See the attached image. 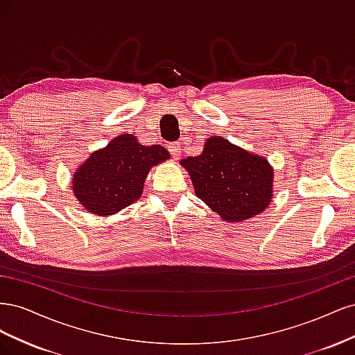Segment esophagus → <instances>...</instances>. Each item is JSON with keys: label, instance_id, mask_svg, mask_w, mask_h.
Segmentation results:
<instances>
[{"label": "esophagus", "instance_id": "34e87169", "mask_svg": "<svg viewBox=\"0 0 355 355\" xmlns=\"http://www.w3.org/2000/svg\"><path fill=\"white\" fill-rule=\"evenodd\" d=\"M168 151L171 154V157H173V159H179L180 158V145L179 144H170L168 145Z\"/></svg>", "mask_w": 355, "mask_h": 355}]
</instances>
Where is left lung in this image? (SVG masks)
Here are the masks:
<instances>
[{
  "mask_svg": "<svg viewBox=\"0 0 355 355\" xmlns=\"http://www.w3.org/2000/svg\"><path fill=\"white\" fill-rule=\"evenodd\" d=\"M180 166L191 176L196 196L227 222L249 220L272 201V166L222 136L209 137L202 153L180 159Z\"/></svg>",
  "mask_w": 355,
  "mask_h": 355,
  "instance_id": "obj_1",
  "label": "left lung"
}]
</instances>
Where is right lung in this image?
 I'll list each match as a JSON object with an SVG mask.
<instances>
[{
    "mask_svg": "<svg viewBox=\"0 0 355 355\" xmlns=\"http://www.w3.org/2000/svg\"><path fill=\"white\" fill-rule=\"evenodd\" d=\"M168 158L164 146H145L135 135H120L73 171L72 194L96 216H111L141 198L149 170Z\"/></svg>",
    "mask_w": 355,
    "mask_h": 355,
    "instance_id": "obj_1",
    "label": "right lung"
}]
</instances>
